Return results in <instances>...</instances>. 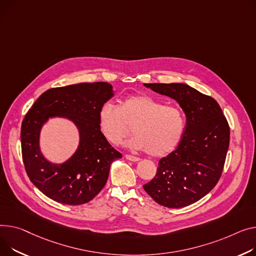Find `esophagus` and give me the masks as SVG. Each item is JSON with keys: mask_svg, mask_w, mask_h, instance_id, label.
Returning <instances> with one entry per match:
<instances>
[{"mask_svg": "<svg viewBox=\"0 0 256 256\" xmlns=\"http://www.w3.org/2000/svg\"><path fill=\"white\" fill-rule=\"evenodd\" d=\"M126 158L128 160H130V162H139V160H140L139 158L130 156V154H126Z\"/></svg>", "mask_w": 256, "mask_h": 256, "instance_id": "34e87169", "label": "esophagus"}]
</instances>
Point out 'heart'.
I'll list each match as a JSON object with an SVG mask.
<instances>
[{"label": "heart", "instance_id": "b5f03b06", "mask_svg": "<svg viewBox=\"0 0 256 256\" xmlns=\"http://www.w3.org/2000/svg\"><path fill=\"white\" fill-rule=\"evenodd\" d=\"M132 126L134 136L128 145L147 151L151 156H164L179 145L185 130L183 111L175 105L145 94H132L118 106L107 103L98 111V128L113 145L126 138Z\"/></svg>", "mask_w": 256, "mask_h": 256}]
</instances>
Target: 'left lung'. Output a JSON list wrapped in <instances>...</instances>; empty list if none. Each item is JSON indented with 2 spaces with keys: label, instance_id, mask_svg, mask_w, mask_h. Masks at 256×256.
Listing matches in <instances>:
<instances>
[{
  "label": "left lung",
  "instance_id": "obj_1",
  "mask_svg": "<svg viewBox=\"0 0 256 256\" xmlns=\"http://www.w3.org/2000/svg\"><path fill=\"white\" fill-rule=\"evenodd\" d=\"M176 100L186 115L177 148L162 158L144 190L166 208H183L209 194L219 181L230 146V126L217 102L183 83H147Z\"/></svg>",
  "mask_w": 256,
  "mask_h": 256
}]
</instances>
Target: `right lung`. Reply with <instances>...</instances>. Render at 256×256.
I'll return each mask as SVG.
<instances>
[{
	"label": "right lung",
	"instance_id": "add662e5",
	"mask_svg": "<svg viewBox=\"0 0 256 256\" xmlns=\"http://www.w3.org/2000/svg\"><path fill=\"white\" fill-rule=\"evenodd\" d=\"M112 96L113 88L107 82L54 88L43 92L26 114L20 130L24 168L32 183L49 198L77 206L103 190L112 162L122 158L98 128V111ZM54 116L71 118L80 132L76 154L62 165L46 161L38 148L40 128Z\"/></svg>",
	"mask_w": 256,
	"mask_h": 256
}]
</instances>
